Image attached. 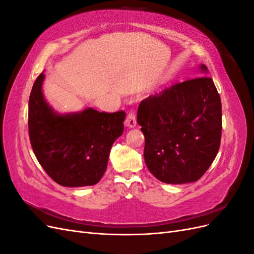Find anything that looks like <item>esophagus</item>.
<instances>
[{"label": "esophagus", "mask_w": 254, "mask_h": 254, "mask_svg": "<svg viewBox=\"0 0 254 254\" xmlns=\"http://www.w3.org/2000/svg\"><path fill=\"white\" fill-rule=\"evenodd\" d=\"M136 125V117L133 110L130 111L125 120V126L128 128H133Z\"/></svg>", "instance_id": "1"}]
</instances>
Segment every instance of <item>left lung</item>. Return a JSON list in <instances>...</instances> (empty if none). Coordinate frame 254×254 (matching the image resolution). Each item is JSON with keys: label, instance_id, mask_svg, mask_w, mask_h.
<instances>
[{"label": "left lung", "instance_id": "1", "mask_svg": "<svg viewBox=\"0 0 254 254\" xmlns=\"http://www.w3.org/2000/svg\"><path fill=\"white\" fill-rule=\"evenodd\" d=\"M200 67L206 72L204 64ZM136 120L145 136V163L160 181H197L217 155L221 102L209 76L177 82L143 99Z\"/></svg>", "mask_w": 254, "mask_h": 254}]
</instances>
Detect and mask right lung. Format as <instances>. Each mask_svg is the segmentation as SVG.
<instances>
[{"instance_id":"right-lung-1","label":"right lung","mask_w":254,"mask_h":254,"mask_svg":"<svg viewBox=\"0 0 254 254\" xmlns=\"http://www.w3.org/2000/svg\"><path fill=\"white\" fill-rule=\"evenodd\" d=\"M43 79L41 73L28 102V134L38 162L60 186H94L106 172L114 141L124 131L126 113L88 108L57 114L44 101Z\"/></svg>"}]
</instances>
